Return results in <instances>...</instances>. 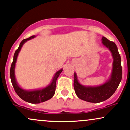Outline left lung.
I'll use <instances>...</instances> for the list:
<instances>
[{"instance_id": "obj_1", "label": "left lung", "mask_w": 130, "mask_h": 130, "mask_svg": "<svg viewBox=\"0 0 130 130\" xmlns=\"http://www.w3.org/2000/svg\"><path fill=\"white\" fill-rule=\"evenodd\" d=\"M102 43L111 51L114 59L110 79L97 87H85L78 82L76 73L74 74L73 87L75 93L82 100L93 103L102 102L111 97L119 86L122 76L121 56L116 44L105 37H102Z\"/></svg>"}]
</instances>
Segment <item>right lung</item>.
I'll return each mask as SVG.
<instances>
[{
	"mask_svg": "<svg viewBox=\"0 0 130 130\" xmlns=\"http://www.w3.org/2000/svg\"><path fill=\"white\" fill-rule=\"evenodd\" d=\"M35 37H36L35 36H32L28 38L23 39V40L21 41L18 49L15 51V54H14V60L12 62L10 69V78L11 79V83H12L14 89L15 90V92L21 99H22L25 101L29 102V103L38 104L47 101L48 99H51L54 95L55 92L56 81H57V79L59 75L62 71V69H60L56 72L55 76H54L52 82L49 84V86L44 88V89L36 90L33 91H26L21 89L19 87V85L16 82L15 77V66L16 61H17V56H18L19 52H20L21 48L23 46L24 43L26 42L28 40H29L32 38H34Z\"/></svg>",
	"mask_w": 130,
	"mask_h": 130,
	"instance_id": "right-lung-1",
	"label": "right lung"
}]
</instances>
